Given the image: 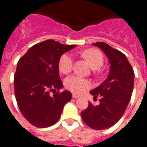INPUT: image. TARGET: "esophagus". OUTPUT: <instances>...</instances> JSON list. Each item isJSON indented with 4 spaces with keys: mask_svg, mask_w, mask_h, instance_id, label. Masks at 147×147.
<instances>
[{
    "mask_svg": "<svg viewBox=\"0 0 147 147\" xmlns=\"http://www.w3.org/2000/svg\"><path fill=\"white\" fill-rule=\"evenodd\" d=\"M72 98H80V95H78V94H72Z\"/></svg>",
    "mask_w": 147,
    "mask_h": 147,
    "instance_id": "esophagus-1",
    "label": "esophagus"
}]
</instances>
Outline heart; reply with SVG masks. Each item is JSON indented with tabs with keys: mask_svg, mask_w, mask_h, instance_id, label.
Wrapping results in <instances>:
<instances>
[{
	"mask_svg": "<svg viewBox=\"0 0 147 147\" xmlns=\"http://www.w3.org/2000/svg\"><path fill=\"white\" fill-rule=\"evenodd\" d=\"M81 56L89 63L92 69L100 68L103 64V55L96 49H88L81 52ZM73 67L72 58L69 54H63L59 59L58 69L63 74H68L71 71ZM65 87L76 94H82L91 87L89 80L81 78L77 76H71L65 80Z\"/></svg>",
	"mask_w": 147,
	"mask_h": 147,
	"instance_id": "obj_1",
	"label": "heart"
}]
</instances>
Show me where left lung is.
Here are the masks:
<instances>
[{"instance_id":"left-lung-1","label":"left lung","mask_w":147,"mask_h":147,"mask_svg":"<svg viewBox=\"0 0 147 147\" xmlns=\"http://www.w3.org/2000/svg\"><path fill=\"white\" fill-rule=\"evenodd\" d=\"M107 57L110 71L107 79L90 94L96 98L101 97L100 103L91 102L81 112V118L89 127L102 130L112 127L123 116L132 96L134 84V72L126 56L119 50L103 42L94 43Z\"/></svg>"}]
</instances>
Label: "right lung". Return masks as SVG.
Returning <instances> with one entry per match:
<instances>
[{
    "mask_svg": "<svg viewBox=\"0 0 147 147\" xmlns=\"http://www.w3.org/2000/svg\"><path fill=\"white\" fill-rule=\"evenodd\" d=\"M76 47L47 40L29 49L19 59L14 75V93L21 113L29 123L47 128L57 123L71 93L50 95L63 89L58 63L64 53Z\"/></svg>",
    "mask_w": 147,
    "mask_h": 147,
    "instance_id": "obj_1",
    "label": "right lung"
}]
</instances>
